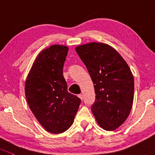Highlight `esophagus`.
Here are the masks:
<instances>
[{"mask_svg": "<svg viewBox=\"0 0 155 155\" xmlns=\"http://www.w3.org/2000/svg\"><path fill=\"white\" fill-rule=\"evenodd\" d=\"M78 97H79L81 100H83V98H84V95H83L82 94H80V95H78Z\"/></svg>", "mask_w": 155, "mask_h": 155, "instance_id": "34e87169", "label": "esophagus"}]
</instances>
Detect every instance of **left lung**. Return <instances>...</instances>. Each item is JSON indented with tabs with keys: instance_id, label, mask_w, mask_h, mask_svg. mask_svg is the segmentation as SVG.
Segmentation results:
<instances>
[{
	"instance_id": "left-lung-1",
	"label": "left lung",
	"mask_w": 155,
	"mask_h": 155,
	"mask_svg": "<svg viewBox=\"0 0 155 155\" xmlns=\"http://www.w3.org/2000/svg\"><path fill=\"white\" fill-rule=\"evenodd\" d=\"M76 52L94 84L92 113L100 127L114 130L127 119L134 100V81L128 65L113 48L90 42L77 46Z\"/></svg>"
}]
</instances>
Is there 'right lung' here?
I'll return each instance as SVG.
<instances>
[{"instance_id":"right-lung-1","label":"right lung","mask_w":155,"mask_h":155,"mask_svg":"<svg viewBox=\"0 0 155 155\" xmlns=\"http://www.w3.org/2000/svg\"><path fill=\"white\" fill-rule=\"evenodd\" d=\"M68 48L54 45L36 57L25 82L32 113L47 131L61 134L74 122L81 100L69 93L63 74Z\"/></svg>"}]
</instances>
